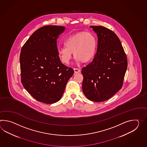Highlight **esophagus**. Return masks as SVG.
Listing matches in <instances>:
<instances>
[{"instance_id":"esophagus-1","label":"esophagus","mask_w":147,"mask_h":147,"mask_svg":"<svg viewBox=\"0 0 147 147\" xmlns=\"http://www.w3.org/2000/svg\"><path fill=\"white\" fill-rule=\"evenodd\" d=\"M74 71L75 73H78L81 72V70L78 69H74Z\"/></svg>"}]
</instances>
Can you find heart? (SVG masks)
Wrapping results in <instances>:
<instances>
[{
	"mask_svg": "<svg viewBox=\"0 0 147 147\" xmlns=\"http://www.w3.org/2000/svg\"><path fill=\"white\" fill-rule=\"evenodd\" d=\"M64 46L57 49L59 60L69 64L73 53L77 63L91 62L95 56L98 49V40L91 32H80L69 36L64 42Z\"/></svg>",
	"mask_w": 147,
	"mask_h": 147,
	"instance_id": "heart-1",
	"label": "heart"
}]
</instances>
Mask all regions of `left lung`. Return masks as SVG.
Here are the masks:
<instances>
[{"mask_svg":"<svg viewBox=\"0 0 147 147\" xmlns=\"http://www.w3.org/2000/svg\"><path fill=\"white\" fill-rule=\"evenodd\" d=\"M98 36L93 61L82 68V90L88 100L105 101L121 89L127 61L121 42L115 33L102 26H92Z\"/></svg>","mask_w":147,"mask_h":147,"instance_id":"left-lung-1","label":"left lung"}]
</instances>
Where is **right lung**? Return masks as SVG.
<instances>
[{"label": "right lung", "mask_w": 147, "mask_h": 147, "mask_svg": "<svg viewBox=\"0 0 147 147\" xmlns=\"http://www.w3.org/2000/svg\"><path fill=\"white\" fill-rule=\"evenodd\" d=\"M64 26H43L31 35L21 50L20 65L23 86L38 101L52 104L62 98L74 70L57 55V39Z\"/></svg>", "instance_id": "add662e5"}]
</instances>
